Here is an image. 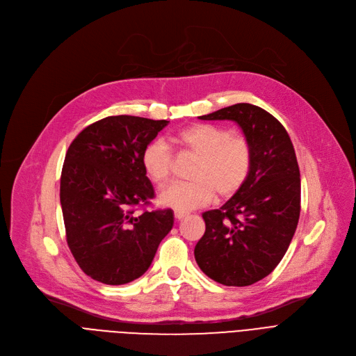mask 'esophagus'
Segmentation results:
<instances>
[{"label": "esophagus", "mask_w": 356, "mask_h": 356, "mask_svg": "<svg viewBox=\"0 0 356 356\" xmlns=\"http://www.w3.org/2000/svg\"><path fill=\"white\" fill-rule=\"evenodd\" d=\"M184 216H188V213H186V212H180V211H175V218L176 219H183Z\"/></svg>", "instance_id": "1"}]
</instances>
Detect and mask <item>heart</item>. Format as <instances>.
<instances>
[{
    "label": "heart",
    "mask_w": 356,
    "mask_h": 356,
    "mask_svg": "<svg viewBox=\"0 0 356 356\" xmlns=\"http://www.w3.org/2000/svg\"><path fill=\"white\" fill-rule=\"evenodd\" d=\"M173 144L196 156L188 181L165 186L159 193L164 207L180 212L197 209L219 197L235 195L250 177L252 167L251 143L242 136L212 124H193L172 136ZM141 165L149 180L163 184L173 170L172 148L163 140L149 141L141 153Z\"/></svg>",
    "instance_id": "obj_1"
}]
</instances>
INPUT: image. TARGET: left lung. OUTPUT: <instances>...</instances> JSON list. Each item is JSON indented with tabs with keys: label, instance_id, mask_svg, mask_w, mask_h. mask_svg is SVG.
Wrapping results in <instances>:
<instances>
[{
	"label": "left lung",
	"instance_id": "obj_1",
	"mask_svg": "<svg viewBox=\"0 0 356 356\" xmlns=\"http://www.w3.org/2000/svg\"><path fill=\"white\" fill-rule=\"evenodd\" d=\"M200 120L235 121L252 147L245 184L219 209L204 212L195 247L200 270L223 286H251L284 257L300 216V170L286 128L266 109L235 104Z\"/></svg>",
	"mask_w": 356,
	"mask_h": 356
}]
</instances>
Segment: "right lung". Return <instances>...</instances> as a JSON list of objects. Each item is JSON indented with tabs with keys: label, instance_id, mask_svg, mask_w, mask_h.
<instances>
[{
	"label": "right lung",
	"instance_id": "right-lung-1",
	"mask_svg": "<svg viewBox=\"0 0 356 356\" xmlns=\"http://www.w3.org/2000/svg\"><path fill=\"white\" fill-rule=\"evenodd\" d=\"M168 124L133 115L106 117L72 141L60 177L66 241L78 266L104 284L141 277L172 231V209L144 211L154 189L141 165L143 148Z\"/></svg>",
	"mask_w": 356,
	"mask_h": 356
}]
</instances>
